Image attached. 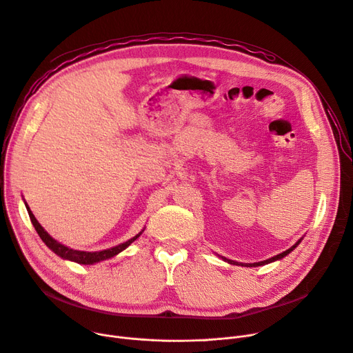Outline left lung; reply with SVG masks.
<instances>
[{"label": "left lung", "mask_w": 353, "mask_h": 353, "mask_svg": "<svg viewBox=\"0 0 353 353\" xmlns=\"http://www.w3.org/2000/svg\"><path fill=\"white\" fill-rule=\"evenodd\" d=\"M302 241V239H299L291 248H288L287 251H284V252H281V254H278V255H275V256H271V258H268V260H264V261H260V263H252V264H245V263H237V261H232V260H228V258H225V256H221V255H219L223 261H225V263H228V264H232V265H241V267H261V265H265V264H270V263H274V261H278V260H283L284 256H287L291 251H294L298 245H299V243Z\"/></svg>", "instance_id": "1"}]
</instances>
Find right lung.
<instances>
[{
  "mask_svg": "<svg viewBox=\"0 0 353 353\" xmlns=\"http://www.w3.org/2000/svg\"><path fill=\"white\" fill-rule=\"evenodd\" d=\"M23 203H26V207H27V211H28V214H30L31 223L35 227V230L38 232V236L41 237V240L45 243V245L48 247L52 252H55L58 256L63 258V260L72 261V263H77V264H82V265H92V264H97V263L109 260V258H112V256L117 255L119 252H122L123 250H126L133 241H136L140 236H142V232L145 231V228H143L142 231L137 232L136 236L132 237L130 240H128V241H125V243H122L119 245H114L112 248H108V250H102V251H81V250H74V248H69V247L61 244L55 239H52L50 234L45 231V228L38 223V220L32 214V211H31L30 205L27 204V201L23 200Z\"/></svg>",
  "mask_w": 353,
  "mask_h": 353,
  "instance_id": "obj_1",
  "label": "right lung"
}]
</instances>
